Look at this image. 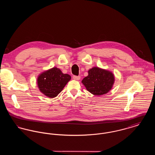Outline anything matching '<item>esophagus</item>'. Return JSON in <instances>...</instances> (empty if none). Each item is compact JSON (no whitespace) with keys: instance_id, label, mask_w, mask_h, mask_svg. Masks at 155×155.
I'll return each mask as SVG.
<instances>
[{"instance_id":"esophagus-1","label":"esophagus","mask_w":155,"mask_h":155,"mask_svg":"<svg viewBox=\"0 0 155 155\" xmlns=\"http://www.w3.org/2000/svg\"><path fill=\"white\" fill-rule=\"evenodd\" d=\"M73 78H74L75 80H80V78H81V77H80V76H76V75H74L73 76Z\"/></svg>"}]
</instances>
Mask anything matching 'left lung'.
I'll list each match as a JSON object with an SVG mask.
<instances>
[{"mask_svg": "<svg viewBox=\"0 0 155 155\" xmlns=\"http://www.w3.org/2000/svg\"><path fill=\"white\" fill-rule=\"evenodd\" d=\"M88 75L81 82L87 91L96 96H101L108 93L113 88L115 77L109 70L94 67L89 69Z\"/></svg>", "mask_w": 155, "mask_h": 155, "instance_id": "1", "label": "left lung"}]
</instances>
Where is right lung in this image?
I'll return each mask as SVG.
<instances>
[{
    "label": "right lung",
    "instance_id": "obj_1",
    "mask_svg": "<svg viewBox=\"0 0 155 155\" xmlns=\"http://www.w3.org/2000/svg\"><path fill=\"white\" fill-rule=\"evenodd\" d=\"M71 78L70 75L63 74L58 68L53 67L38 76V88L45 96L54 98L61 92Z\"/></svg>",
    "mask_w": 155,
    "mask_h": 155
}]
</instances>
